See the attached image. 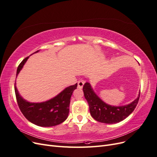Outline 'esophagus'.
<instances>
[{"mask_svg":"<svg viewBox=\"0 0 157 157\" xmlns=\"http://www.w3.org/2000/svg\"><path fill=\"white\" fill-rule=\"evenodd\" d=\"M84 81L83 80H80L78 81V88L81 89L82 88L83 86H84Z\"/></svg>","mask_w":157,"mask_h":157,"instance_id":"esophagus-1","label":"esophagus"}]
</instances>
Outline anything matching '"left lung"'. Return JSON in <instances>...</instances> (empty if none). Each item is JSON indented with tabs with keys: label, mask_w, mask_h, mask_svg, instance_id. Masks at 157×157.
<instances>
[{
	"label": "left lung",
	"mask_w": 157,
	"mask_h": 157,
	"mask_svg": "<svg viewBox=\"0 0 157 157\" xmlns=\"http://www.w3.org/2000/svg\"><path fill=\"white\" fill-rule=\"evenodd\" d=\"M83 92L90 108V115L95 120L106 124H115L123 121L134 111L138 103L140 92L134 101L123 106H113L107 104L94 92L89 82L84 84Z\"/></svg>",
	"instance_id": "1"
}]
</instances>
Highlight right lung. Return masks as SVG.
<instances>
[{
	"label": "right lung",
	"mask_w": 157,
	"mask_h": 157,
	"mask_svg": "<svg viewBox=\"0 0 157 157\" xmlns=\"http://www.w3.org/2000/svg\"><path fill=\"white\" fill-rule=\"evenodd\" d=\"M38 52L39 50L35 53ZM29 58V56L25 58L19 65L16 77ZM77 87V83L65 88L54 98L41 103H31L23 99L18 92L16 82L14 89L18 106L27 119L37 126L50 127L59 124L67 119L71 97Z\"/></svg>",
	"instance_id": "add662e5"
}]
</instances>
